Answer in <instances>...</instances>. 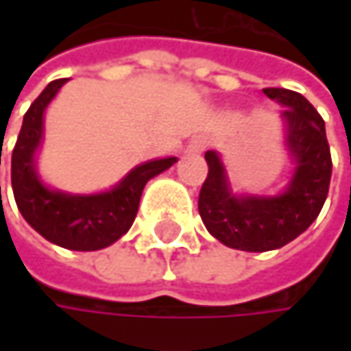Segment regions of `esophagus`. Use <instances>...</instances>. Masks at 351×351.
<instances>
[{
  "label": "esophagus",
  "mask_w": 351,
  "mask_h": 351,
  "mask_svg": "<svg viewBox=\"0 0 351 351\" xmlns=\"http://www.w3.org/2000/svg\"><path fill=\"white\" fill-rule=\"evenodd\" d=\"M205 148H207V138H203V136H195L189 142V152H203Z\"/></svg>",
  "instance_id": "1"
}]
</instances>
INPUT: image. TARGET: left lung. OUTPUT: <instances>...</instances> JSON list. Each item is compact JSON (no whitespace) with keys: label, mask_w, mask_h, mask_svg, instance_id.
I'll list each match as a JSON object with an SVG mask.
<instances>
[{"label":"left lung","mask_w":351,"mask_h":351,"mask_svg":"<svg viewBox=\"0 0 351 351\" xmlns=\"http://www.w3.org/2000/svg\"><path fill=\"white\" fill-rule=\"evenodd\" d=\"M263 93L285 107V144L295 162L287 189L274 197L234 195L221 158L209 150V173L199 193V215L207 230L224 246L244 252L277 250L303 234L330 187L332 158L322 117L297 91L265 88Z\"/></svg>","instance_id":"left-lung-1"}]
</instances>
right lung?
<instances>
[{
	"label": "right lung",
	"mask_w": 351,
	"mask_h": 351,
	"mask_svg": "<svg viewBox=\"0 0 351 351\" xmlns=\"http://www.w3.org/2000/svg\"><path fill=\"white\" fill-rule=\"evenodd\" d=\"M66 80L50 82L23 117V127L11 156V185L15 203L27 223L48 242L68 250L93 252L111 246L134 223L144 185L178 158H162L130 169L111 191L72 195L48 189L38 180L34 154L43 141L45 109Z\"/></svg>",
	"instance_id": "1"
}]
</instances>
